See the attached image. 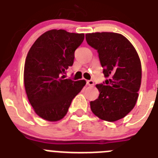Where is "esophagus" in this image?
<instances>
[{"label":"esophagus","mask_w":158,"mask_h":158,"mask_svg":"<svg viewBox=\"0 0 158 158\" xmlns=\"http://www.w3.org/2000/svg\"><path fill=\"white\" fill-rule=\"evenodd\" d=\"M87 84L88 85V86H90V87H92V86H94V81L93 80H88L87 82Z\"/></svg>","instance_id":"34e87169"}]
</instances>
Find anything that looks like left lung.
Wrapping results in <instances>:
<instances>
[{
  "label": "left lung",
  "mask_w": 158,
  "mask_h": 158,
  "mask_svg": "<svg viewBox=\"0 0 158 158\" xmlns=\"http://www.w3.org/2000/svg\"><path fill=\"white\" fill-rule=\"evenodd\" d=\"M90 47L98 51L106 79L97 84L99 96L90 102L94 115L115 122L128 114L136 104L142 80V65L136 49L124 35L115 32L86 34Z\"/></svg>",
  "instance_id": "left-lung-1"
}]
</instances>
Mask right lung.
I'll return each mask as SVG.
<instances>
[{
    "mask_svg": "<svg viewBox=\"0 0 158 158\" xmlns=\"http://www.w3.org/2000/svg\"><path fill=\"white\" fill-rule=\"evenodd\" d=\"M83 40V33L49 30L28 51L24 71L25 91L34 111L44 120L62 119L86 84L85 80L73 81L64 75L73 64L75 51Z\"/></svg>",
    "mask_w": 158,
    "mask_h": 158,
    "instance_id": "obj_1",
    "label": "right lung"
}]
</instances>
